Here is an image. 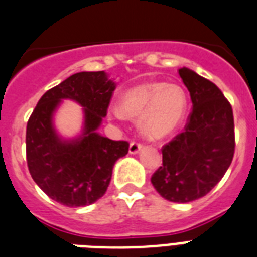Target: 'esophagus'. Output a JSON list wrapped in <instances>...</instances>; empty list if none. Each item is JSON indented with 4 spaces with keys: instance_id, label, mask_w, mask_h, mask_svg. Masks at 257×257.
<instances>
[{
    "instance_id": "34e87169",
    "label": "esophagus",
    "mask_w": 257,
    "mask_h": 257,
    "mask_svg": "<svg viewBox=\"0 0 257 257\" xmlns=\"http://www.w3.org/2000/svg\"><path fill=\"white\" fill-rule=\"evenodd\" d=\"M141 148H143V144H141V143H139V141H132L131 145H129V153L136 155V153L140 152Z\"/></svg>"
}]
</instances>
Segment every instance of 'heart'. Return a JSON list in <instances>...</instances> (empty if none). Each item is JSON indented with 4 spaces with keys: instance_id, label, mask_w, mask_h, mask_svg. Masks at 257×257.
<instances>
[{
    "instance_id": "b5f03b06",
    "label": "heart",
    "mask_w": 257,
    "mask_h": 257,
    "mask_svg": "<svg viewBox=\"0 0 257 257\" xmlns=\"http://www.w3.org/2000/svg\"><path fill=\"white\" fill-rule=\"evenodd\" d=\"M187 97L180 86L164 82H148L129 89L122 96V106L112 105L109 118L122 121L139 117V128L149 139H161L173 132L183 121Z\"/></svg>"
}]
</instances>
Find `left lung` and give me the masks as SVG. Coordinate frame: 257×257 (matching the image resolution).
<instances>
[{
    "mask_svg": "<svg viewBox=\"0 0 257 257\" xmlns=\"http://www.w3.org/2000/svg\"><path fill=\"white\" fill-rule=\"evenodd\" d=\"M179 74L192 110L183 132L161 148L163 165L151 181L164 199L189 203L209 193L229 168L235 122L229 101L213 82L188 68H180Z\"/></svg>",
    "mask_w": 257,
    "mask_h": 257,
    "instance_id": "8db88e82",
    "label": "left lung"
}]
</instances>
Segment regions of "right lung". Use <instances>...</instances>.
Wrapping results in <instances>:
<instances>
[{
  "instance_id": "obj_1",
  "label": "right lung",
  "mask_w": 257,
  "mask_h": 257,
  "mask_svg": "<svg viewBox=\"0 0 257 257\" xmlns=\"http://www.w3.org/2000/svg\"><path fill=\"white\" fill-rule=\"evenodd\" d=\"M114 82L101 72H80L49 89L36 105L26 125V163L38 187L66 207H85L104 196L113 165L128 153V141H114L96 132L108 113ZM62 98L84 106L82 138L62 142L51 125Z\"/></svg>"
}]
</instances>
